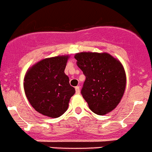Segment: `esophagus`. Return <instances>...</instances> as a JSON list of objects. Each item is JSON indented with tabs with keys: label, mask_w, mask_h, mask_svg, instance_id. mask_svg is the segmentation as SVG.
Returning a JSON list of instances; mask_svg holds the SVG:
<instances>
[{
	"label": "esophagus",
	"mask_w": 152,
	"mask_h": 152,
	"mask_svg": "<svg viewBox=\"0 0 152 152\" xmlns=\"http://www.w3.org/2000/svg\"><path fill=\"white\" fill-rule=\"evenodd\" d=\"M75 92H76V94H80V87L77 86L75 87Z\"/></svg>",
	"instance_id": "1"
}]
</instances>
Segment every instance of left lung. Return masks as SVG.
Here are the masks:
<instances>
[{
  "mask_svg": "<svg viewBox=\"0 0 152 152\" xmlns=\"http://www.w3.org/2000/svg\"><path fill=\"white\" fill-rule=\"evenodd\" d=\"M75 58L86 77L81 92L89 108L99 115L109 113L118 104L126 86L122 64L107 53H77Z\"/></svg>",
  "mask_w": 152,
  "mask_h": 152,
  "instance_id": "obj_1",
  "label": "left lung"
}]
</instances>
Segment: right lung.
Segmentation results:
<instances>
[{
	"label": "right lung",
	"mask_w": 152,
	"mask_h": 152,
	"mask_svg": "<svg viewBox=\"0 0 152 152\" xmlns=\"http://www.w3.org/2000/svg\"><path fill=\"white\" fill-rule=\"evenodd\" d=\"M68 56L46 58L26 73L24 88L27 98L39 113L58 118L68 107L75 90L64 74Z\"/></svg>",
	"instance_id": "obj_1"
}]
</instances>
